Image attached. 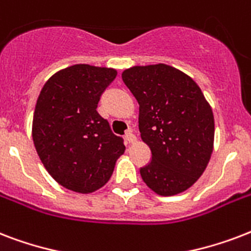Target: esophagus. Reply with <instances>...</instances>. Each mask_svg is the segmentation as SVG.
Instances as JSON below:
<instances>
[{"mask_svg":"<svg viewBox=\"0 0 251 251\" xmlns=\"http://www.w3.org/2000/svg\"><path fill=\"white\" fill-rule=\"evenodd\" d=\"M125 139L127 141V143H134V142L137 141V138L134 135V131L131 129L127 130V133L125 134Z\"/></svg>","mask_w":251,"mask_h":251,"instance_id":"34e87169","label":"esophagus"}]
</instances>
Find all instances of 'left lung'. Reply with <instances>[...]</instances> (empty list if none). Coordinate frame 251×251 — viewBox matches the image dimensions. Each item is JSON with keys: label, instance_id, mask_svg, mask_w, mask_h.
<instances>
[{"label": "left lung", "instance_id": "obj_1", "mask_svg": "<svg viewBox=\"0 0 251 251\" xmlns=\"http://www.w3.org/2000/svg\"><path fill=\"white\" fill-rule=\"evenodd\" d=\"M122 80L139 104V131L152 153L139 169L159 195L182 193L202 176L214 149L215 122L202 91L164 64L134 66Z\"/></svg>", "mask_w": 251, "mask_h": 251}]
</instances>
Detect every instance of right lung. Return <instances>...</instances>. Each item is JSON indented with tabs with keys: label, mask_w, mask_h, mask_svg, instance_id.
Wrapping results in <instances>:
<instances>
[{
	"label": "right lung",
	"mask_w": 251,
	"mask_h": 251,
	"mask_svg": "<svg viewBox=\"0 0 251 251\" xmlns=\"http://www.w3.org/2000/svg\"><path fill=\"white\" fill-rule=\"evenodd\" d=\"M116 75L114 69L74 65L50 76L39 95L33 145L49 175L69 190L87 194L104 186L125 151L96 110Z\"/></svg>",
	"instance_id": "add662e5"
}]
</instances>
